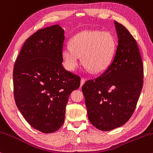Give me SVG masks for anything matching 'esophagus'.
<instances>
[{"mask_svg": "<svg viewBox=\"0 0 153 153\" xmlns=\"http://www.w3.org/2000/svg\"><path fill=\"white\" fill-rule=\"evenodd\" d=\"M85 79L83 78H81V80H80V86H82V85H83L84 83H85Z\"/></svg>", "mask_w": 153, "mask_h": 153, "instance_id": "esophagus-1", "label": "esophagus"}]
</instances>
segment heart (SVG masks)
<instances>
[{"label":"heart","instance_id":"b5f03b06","mask_svg":"<svg viewBox=\"0 0 153 153\" xmlns=\"http://www.w3.org/2000/svg\"><path fill=\"white\" fill-rule=\"evenodd\" d=\"M70 45L62 50L65 67L70 71L76 70L81 57L85 71L102 73L111 64L117 49L114 36L99 30L81 31L71 39Z\"/></svg>","mask_w":153,"mask_h":153}]
</instances>
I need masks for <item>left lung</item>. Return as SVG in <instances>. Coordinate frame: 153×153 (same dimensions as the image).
<instances>
[{"label": "left lung", "mask_w": 153, "mask_h": 153, "mask_svg": "<svg viewBox=\"0 0 153 153\" xmlns=\"http://www.w3.org/2000/svg\"><path fill=\"white\" fill-rule=\"evenodd\" d=\"M118 45L110 66L82 86L90 122L101 131L121 127L130 119L143 85V65L137 44L114 21Z\"/></svg>", "instance_id": "obj_1"}]
</instances>
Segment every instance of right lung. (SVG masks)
<instances>
[{
	"instance_id": "obj_1",
	"label": "right lung",
	"mask_w": 153,
	"mask_h": 153,
	"mask_svg": "<svg viewBox=\"0 0 153 153\" xmlns=\"http://www.w3.org/2000/svg\"><path fill=\"white\" fill-rule=\"evenodd\" d=\"M64 33L59 24L38 30L26 39L13 68L16 106L43 133L62 127L70 94L80 87V77L62 66Z\"/></svg>"
}]
</instances>
